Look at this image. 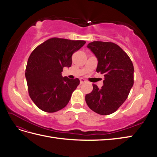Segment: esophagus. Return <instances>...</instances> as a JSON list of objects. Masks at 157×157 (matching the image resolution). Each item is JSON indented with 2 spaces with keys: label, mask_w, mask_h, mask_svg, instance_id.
<instances>
[{
  "label": "esophagus",
  "mask_w": 157,
  "mask_h": 157,
  "mask_svg": "<svg viewBox=\"0 0 157 157\" xmlns=\"http://www.w3.org/2000/svg\"><path fill=\"white\" fill-rule=\"evenodd\" d=\"M86 82V80L85 79H84V78H81L80 79V84H84V83H85Z\"/></svg>",
  "instance_id": "obj_1"
}]
</instances>
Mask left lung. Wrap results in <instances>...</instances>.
<instances>
[{
  "instance_id": "1",
  "label": "left lung",
  "mask_w": 157,
  "mask_h": 157,
  "mask_svg": "<svg viewBox=\"0 0 157 157\" xmlns=\"http://www.w3.org/2000/svg\"><path fill=\"white\" fill-rule=\"evenodd\" d=\"M87 46L98 59L96 72L104 75L105 79L101 89L92 84L86 102L99 115L112 114L125 102L134 85V65L127 53L115 43L94 41Z\"/></svg>"
}]
</instances>
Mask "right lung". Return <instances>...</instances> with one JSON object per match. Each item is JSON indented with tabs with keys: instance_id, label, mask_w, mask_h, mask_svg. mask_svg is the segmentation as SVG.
<instances>
[{
	"instance_id": "obj_1",
	"label": "right lung",
	"mask_w": 157,
	"mask_h": 157,
	"mask_svg": "<svg viewBox=\"0 0 157 157\" xmlns=\"http://www.w3.org/2000/svg\"><path fill=\"white\" fill-rule=\"evenodd\" d=\"M86 42L52 38L38 46L29 55L25 75L29 95L42 111L55 113L65 107L79 79L62 76L70 67L72 55Z\"/></svg>"
}]
</instances>
